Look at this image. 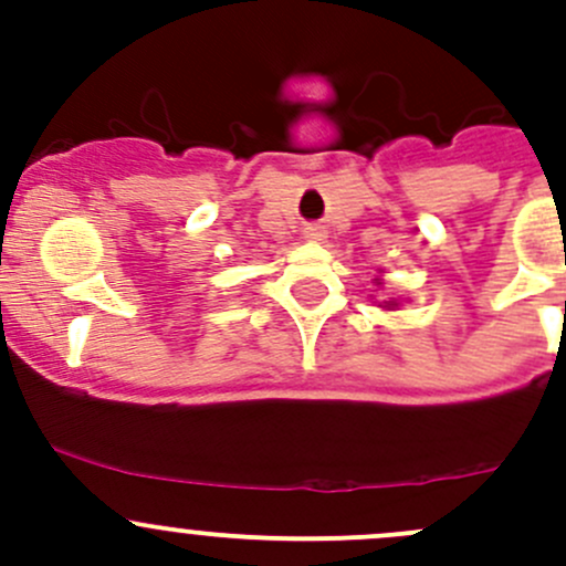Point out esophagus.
Segmentation results:
<instances>
[{
    "label": "esophagus",
    "mask_w": 566,
    "mask_h": 566,
    "mask_svg": "<svg viewBox=\"0 0 566 566\" xmlns=\"http://www.w3.org/2000/svg\"><path fill=\"white\" fill-rule=\"evenodd\" d=\"M306 238H310V241H319V238H323V232H319L317 227H310V230H306Z\"/></svg>",
    "instance_id": "obj_1"
}]
</instances>
